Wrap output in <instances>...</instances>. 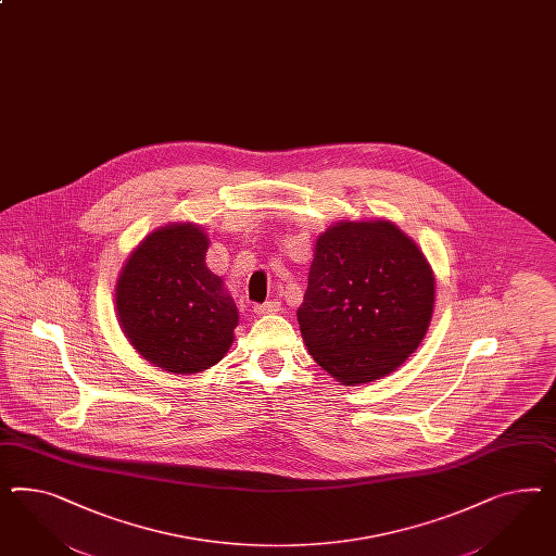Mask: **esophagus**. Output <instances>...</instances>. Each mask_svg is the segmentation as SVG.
<instances>
[{"label":"esophagus","instance_id":"1","mask_svg":"<svg viewBox=\"0 0 556 556\" xmlns=\"http://www.w3.org/2000/svg\"><path fill=\"white\" fill-rule=\"evenodd\" d=\"M278 311H280V302L278 301H268L264 302V304H255L254 306L255 315H274Z\"/></svg>","mask_w":556,"mask_h":556}]
</instances>
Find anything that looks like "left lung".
I'll use <instances>...</instances> for the list:
<instances>
[{"label": "left lung", "mask_w": 556, "mask_h": 556, "mask_svg": "<svg viewBox=\"0 0 556 556\" xmlns=\"http://www.w3.org/2000/svg\"><path fill=\"white\" fill-rule=\"evenodd\" d=\"M434 308V274L392 222L334 223L320 233L296 313L311 355L334 380H380L418 350Z\"/></svg>", "instance_id": "8db88e82"}]
</instances>
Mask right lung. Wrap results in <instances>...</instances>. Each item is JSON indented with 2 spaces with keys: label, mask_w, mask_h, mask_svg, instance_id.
<instances>
[{
  "label": "right lung",
  "mask_w": 556,
  "mask_h": 556,
  "mask_svg": "<svg viewBox=\"0 0 556 556\" xmlns=\"http://www.w3.org/2000/svg\"><path fill=\"white\" fill-rule=\"evenodd\" d=\"M208 238L199 225L170 223L127 257L115 286V311L131 348L173 374H199L233 343L238 306L206 268Z\"/></svg>",
  "instance_id": "obj_1"
}]
</instances>
